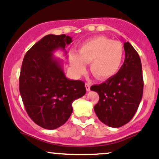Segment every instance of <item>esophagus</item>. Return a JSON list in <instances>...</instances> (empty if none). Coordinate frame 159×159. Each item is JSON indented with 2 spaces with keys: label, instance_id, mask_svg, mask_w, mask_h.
<instances>
[{
  "label": "esophagus",
  "instance_id": "esophagus-1",
  "mask_svg": "<svg viewBox=\"0 0 159 159\" xmlns=\"http://www.w3.org/2000/svg\"><path fill=\"white\" fill-rule=\"evenodd\" d=\"M90 88H91V84L89 83H86L85 84V89L87 90V91H90Z\"/></svg>",
  "mask_w": 159,
  "mask_h": 159
}]
</instances>
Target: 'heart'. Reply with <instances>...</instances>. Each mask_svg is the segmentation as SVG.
<instances>
[{"label": "heart", "mask_w": 159, "mask_h": 159, "mask_svg": "<svg viewBox=\"0 0 159 159\" xmlns=\"http://www.w3.org/2000/svg\"><path fill=\"white\" fill-rule=\"evenodd\" d=\"M124 46L118 41H112L105 37H95L80 45L78 54L71 52L70 62L76 75H81L90 63L93 75L98 79H107L114 76L122 65Z\"/></svg>", "instance_id": "1"}]
</instances>
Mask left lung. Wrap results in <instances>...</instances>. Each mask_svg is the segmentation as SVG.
Returning a JSON list of instances; mask_svg holds the SVG:
<instances>
[{
	"label": "left lung",
	"mask_w": 159,
	"mask_h": 159,
	"mask_svg": "<svg viewBox=\"0 0 159 159\" xmlns=\"http://www.w3.org/2000/svg\"><path fill=\"white\" fill-rule=\"evenodd\" d=\"M125 58L116 75L91 87L99 94L94 107L96 115L109 127L119 128L129 122L137 111L143 94L141 59L129 42L124 43Z\"/></svg>",
	"instance_id": "obj_1"
}]
</instances>
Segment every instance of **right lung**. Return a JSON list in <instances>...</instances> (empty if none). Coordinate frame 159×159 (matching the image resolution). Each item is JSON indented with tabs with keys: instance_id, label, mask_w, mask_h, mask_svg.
<instances>
[{
	"instance_id": "1",
	"label": "right lung",
	"mask_w": 159,
	"mask_h": 159,
	"mask_svg": "<svg viewBox=\"0 0 159 159\" xmlns=\"http://www.w3.org/2000/svg\"><path fill=\"white\" fill-rule=\"evenodd\" d=\"M72 38L65 34H48L26 53L19 78V90L27 113L45 129H55L70 118L72 103L86 93L84 83L66 78L61 61L53 53L65 48Z\"/></svg>"
}]
</instances>
